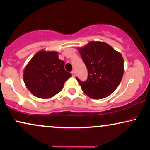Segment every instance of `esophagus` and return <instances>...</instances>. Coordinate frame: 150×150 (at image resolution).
Wrapping results in <instances>:
<instances>
[{"mask_svg": "<svg viewBox=\"0 0 150 150\" xmlns=\"http://www.w3.org/2000/svg\"><path fill=\"white\" fill-rule=\"evenodd\" d=\"M71 74H72V76L75 77V71H72L71 72Z\"/></svg>", "mask_w": 150, "mask_h": 150, "instance_id": "1", "label": "esophagus"}]
</instances>
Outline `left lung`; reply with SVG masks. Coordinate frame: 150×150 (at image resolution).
Returning a JSON list of instances; mask_svg holds the SVG:
<instances>
[{
  "mask_svg": "<svg viewBox=\"0 0 150 150\" xmlns=\"http://www.w3.org/2000/svg\"><path fill=\"white\" fill-rule=\"evenodd\" d=\"M78 50L88 69L86 81L76 78L83 92L96 100L109 96L120 84L124 73L121 54L101 41H91Z\"/></svg>",
  "mask_w": 150,
  "mask_h": 150,
  "instance_id": "1",
  "label": "left lung"
}]
</instances>
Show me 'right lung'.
Returning <instances> with one entry per match:
<instances>
[{
  "mask_svg": "<svg viewBox=\"0 0 150 150\" xmlns=\"http://www.w3.org/2000/svg\"><path fill=\"white\" fill-rule=\"evenodd\" d=\"M64 61L54 51H39L26 66L23 72L25 86L34 96L47 99L62 91L72 75L64 69Z\"/></svg>",
  "mask_w": 150,
  "mask_h": 150,
  "instance_id": "obj_1",
  "label": "right lung"
}]
</instances>
